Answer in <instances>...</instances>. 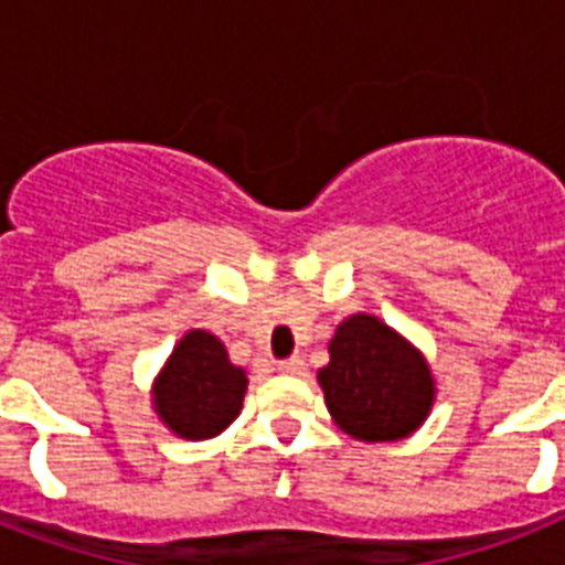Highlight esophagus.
I'll return each mask as SVG.
<instances>
[{
    "instance_id": "obj_1",
    "label": "esophagus",
    "mask_w": 565,
    "mask_h": 565,
    "mask_svg": "<svg viewBox=\"0 0 565 565\" xmlns=\"http://www.w3.org/2000/svg\"><path fill=\"white\" fill-rule=\"evenodd\" d=\"M278 372H284V375H305V361H301V358L278 361Z\"/></svg>"
}]
</instances>
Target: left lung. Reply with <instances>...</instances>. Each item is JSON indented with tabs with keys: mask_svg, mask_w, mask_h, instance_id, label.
Segmentation results:
<instances>
[{
	"mask_svg": "<svg viewBox=\"0 0 565 565\" xmlns=\"http://www.w3.org/2000/svg\"><path fill=\"white\" fill-rule=\"evenodd\" d=\"M319 384L334 422L366 443H390L419 428L434 404L422 354L381 319L358 313L337 328Z\"/></svg>",
	"mask_w": 565,
	"mask_h": 565,
	"instance_id": "8db88e82",
	"label": "left lung"
}]
</instances>
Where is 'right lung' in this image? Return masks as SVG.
I'll list each match as a JSON object with an SVG mask.
<instances>
[{
  "label": "right lung",
  "mask_w": 565,
  "mask_h": 565,
  "mask_svg": "<svg viewBox=\"0 0 565 565\" xmlns=\"http://www.w3.org/2000/svg\"><path fill=\"white\" fill-rule=\"evenodd\" d=\"M246 372L207 331H190L154 384V407L179 437L207 439L237 419Z\"/></svg>",
  "instance_id": "add662e5"
}]
</instances>
